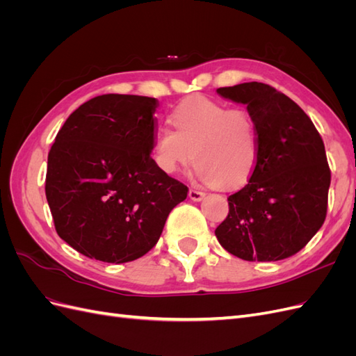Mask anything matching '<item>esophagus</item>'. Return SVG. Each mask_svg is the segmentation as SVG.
<instances>
[{"mask_svg": "<svg viewBox=\"0 0 356 356\" xmlns=\"http://www.w3.org/2000/svg\"><path fill=\"white\" fill-rule=\"evenodd\" d=\"M188 197H190L191 200H195V202H200V200L204 197V193H203V191H199V190H195V188H190Z\"/></svg>", "mask_w": 356, "mask_h": 356, "instance_id": "esophagus-1", "label": "esophagus"}]
</instances>
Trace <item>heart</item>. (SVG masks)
Returning a JSON list of instances; mask_svg holds the SVG:
<instances>
[{
	"instance_id": "heart-1",
	"label": "heart",
	"mask_w": 356,
	"mask_h": 356,
	"mask_svg": "<svg viewBox=\"0 0 356 356\" xmlns=\"http://www.w3.org/2000/svg\"><path fill=\"white\" fill-rule=\"evenodd\" d=\"M169 126L153 135V159L166 175L197 161L196 175L208 186L241 187L258 163V136L252 115L243 108L190 96L172 111Z\"/></svg>"
}]
</instances>
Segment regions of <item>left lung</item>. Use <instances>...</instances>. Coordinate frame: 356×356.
<instances>
[{
    "label": "left lung",
    "mask_w": 356,
    "mask_h": 356,
    "mask_svg": "<svg viewBox=\"0 0 356 356\" xmlns=\"http://www.w3.org/2000/svg\"><path fill=\"white\" fill-rule=\"evenodd\" d=\"M217 93L252 115L258 163L250 182L229 196V215L215 236L242 260H284L325 221L331 172L324 143L307 114L272 86L251 81Z\"/></svg>",
    "instance_id": "8db88e82"
}]
</instances>
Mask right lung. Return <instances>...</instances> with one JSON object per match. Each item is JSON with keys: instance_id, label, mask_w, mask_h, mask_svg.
<instances>
[{"instance_id": "add662e5", "label": "right lung", "mask_w": 356, "mask_h": 356, "mask_svg": "<svg viewBox=\"0 0 356 356\" xmlns=\"http://www.w3.org/2000/svg\"><path fill=\"white\" fill-rule=\"evenodd\" d=\"M156 98L102 95L63 123L47 159L46 197L60 239L104 263H127L157 243L188 188L152 159Z\"/></svg>"}]
</instances>
